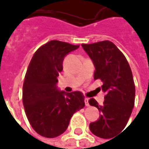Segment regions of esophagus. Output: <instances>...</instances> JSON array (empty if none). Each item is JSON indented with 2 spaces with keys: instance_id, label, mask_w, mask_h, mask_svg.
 Here are the masks:
<instances>
[{
  "instance_id": "esophagus-1",
  "label": "esophagus",
  "mask_w": 149,
  "mask_h": 149,
  "mask_svg": "<svg viewBox=\"0 0 149 149\" xmlns=\"http://www.w3.org/2000/svg\"><path fill=\"white\" fill-rule=\"evenodd\" d=\"M84 102H85V105L88 107L89 106V102H88V98L87 97H85V99H84Z\"/></svg>"
}]
</instances>
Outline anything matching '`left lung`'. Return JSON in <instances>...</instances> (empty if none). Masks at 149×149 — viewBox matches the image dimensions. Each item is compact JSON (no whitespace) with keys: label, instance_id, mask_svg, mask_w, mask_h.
<instances>
[{"label":"left lung","instance_id":"8db88e82","mask_svg":"<svg viewBox=\"0 0 149 149\" xmlns=\"http://www.w3.org/2000/svg\"><path fill=\"white\" fill-rule=\"evenodd\" d=\"M95 67L94 79H100L105 93L102 105L94 98L88 101L97 107L99 118L91 123L89 128L94 135L111 139L122 132L127 123L135 101L133 73L125 56L110 41L81 44ZM112 140V139H111Z\"/></svg>","mask_w":149,"mask_h":149}]
</instances>
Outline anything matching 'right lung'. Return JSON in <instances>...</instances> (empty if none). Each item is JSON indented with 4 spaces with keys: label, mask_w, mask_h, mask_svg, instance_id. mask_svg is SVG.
<instances>
[{
    "label": "right lung",
    "mask_w": 149,
    "mask_h": 149,
    "mask_svg": "<svg viewBox=\"0 0 149 149\" xmlns=\"http://www.w3.org/2000/svg\"><path fill=\"white\" fill-rule=\"evenodd\" d=\"M78 47L52 40L37 49L30 62L23 83V105L30 124L42 137L61 135L72 115L85 106L81 92L66 93L56 87L64 57Z\"/></svg>",
    "instance_id": "right-lung-1"
}]
</instances>
